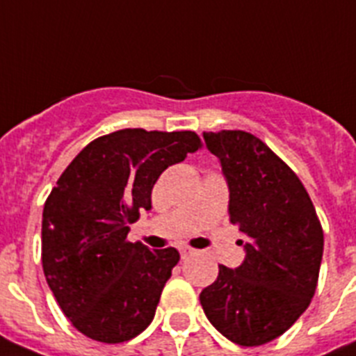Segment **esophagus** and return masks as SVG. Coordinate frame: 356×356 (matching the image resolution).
Here are the masks:
<instances>
[{
  "instance_id": "34e87169",
  "label": "esophagus",
  "mask_w": 356,
  "mask_h": 356,
  "mask_svg": "<svg viewBox=\"0 0 356 356\" xmlns=\"http://www.w3.org/2000/svg\"><path fill=\"white\" fill-rule=\"evenodd\" d=\"M192 254H194V249H191V247H180L181 259H187V257L192 256Z\"/></svg>"
}]
</instances>
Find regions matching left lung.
<instances>
[{
    "label": "left lung",
    "instance_id": "left-lung-1",
    "mask_svg": "<svg viewBox=\"0 0 356 356\" xmlns=\"http://www.w3.org/2000/svg\"><path fill=\"white\" fill-rule=\"evenodd\" d=\"M229 188V220L245 259L218 265L200 300L210 323L240 346L284 334L314 296L323 229L307 191L279 156L243 130L203 132Z\"/></svg>",
    "mask_w": 356,
    "mask_h": 356
}]
</instances>
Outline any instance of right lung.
<instances>
[{"label": "right lung", "instance_id": "1", "mask_svg": "<svg viewBox=\"0 0 356 356\" xmlns=\"http://www.w3.org/2000/svg\"><path fill=\"white\" fill-rule=\"evenodd\" d=\"M201 146L197 134L123 129L91 141L70 162L42 213V266L61 311L107 344L141 334L180 261L178 250L127 242L152 208V188Z\"/></svg>", "mask_w": 356, "mask_h": 356}]
</instances>
